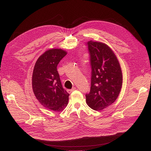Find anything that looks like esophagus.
<instances>
[{"label":"esophagus","mask_w":151,"mask_h":151,"mask_svg":"<svg viewBox=\"0 0 151 151\" xmlns=\"http://www.w3.org/2000/svg\"><path fill=\"white\" fill-rule=\"evenodd\" d=\"M76 88H73L72 89H67V92L68 93H72L73 91H74V90H76Z\"/></svg>","instance_id":"34e87169"}]
</instances>
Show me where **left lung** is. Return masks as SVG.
<instances>
[{
    "label": "left lung",
    "instance_id": "left-lung-1",
    "mask_svg": "<svg viewBox=\"0 0 151 151\" xmlns=\"http://www.w3.org/2000/svg\"><path fill=\"white\" fill-rule=\"evenodd\" d=\"M91 65V86L86 94V103L99 111L116 101L122 86L123 77L120 63L113 50L101 42L87 43Z\"/></svg>",
    "mask_w": 151,
    "mask_h": 151
}]
</instances>
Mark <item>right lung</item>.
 Listing matches in <instances>:
<instances>
[{
    "label": "right lung",
    "mask_w": 151,
    "mask_h": 151,
    "mask_svg": "<svg viewBox=\"0 0 151 151\" xmlns=\"http://www.w3.org/2000/svg\"><path fill=\"white\" fill-rule=\"evenodd\" d=\"M67 55L62 49H50L43 53L34 67L32 88L43 106L54 111H62L68 104V94L63 88L57 67Z\"/></svg>",
    "instance_id": "obj_1"
}]
</instances>
